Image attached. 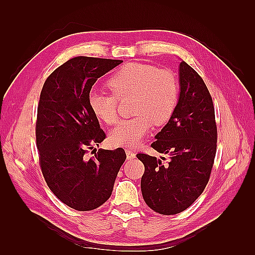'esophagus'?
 <instances>
[{
	"label": "esophagus",
	"mask_w": 255,
	"mask_h": 255,
	"mask_svg": "<svg viewBox=\"0 0 255 255\" xmlns=\"http://www.w3.org/2000/svg\"><path fill=\"white\" fill-rule=\"evenodd\" d=\"M126 154H127V159H128V160L134 159V156H136V153H134L133 151H132L131 149H129V148L126 149Z\"/></svg>",
	"instance_id": "34e87169"
}]
</instances>
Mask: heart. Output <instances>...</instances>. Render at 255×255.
Returning a JSON list of instances; mask_svg holds the SVG:
<instances>
[{
  "label": "heart",
  "mask_w": 255,
  "mask_h": 255,
  "mask_svg": "<svg viewBox=\"0 0 255 255\" xmlns=\"http://www.w3.org/2000/svg\"><path fill=\"white\" fill-rule=\"evenodd\" d=\"M112 95L90 94L92 113L108 126L118 119V101L132 99L130 119L119 122L110 134L115 145L133 147L141 141L152 126H161L170 121L175 112L180 88L171 70L159 69L153 64L131 62L118 69L107 80Z\"/></svg>",
  "instance_id": "obj_1"
}]
</instances>
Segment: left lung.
Segmentation results:
<instances>
[{
  "label": "left lung",
  "instance_id": "1",
  "mask_svg": "<svg viewBox=\"0 0 255 255\" xmlns=\"http://www.w3.org/2000/svg\"><path fill=\"white\" fill-rule=\"evenodd\" d=\"M180 85L175 112L151 143L163 156L137 154L144 165L143 199L161 215L182 213L202 195L217 151L213 99L202 77L185 61L180 63Z\"/></svg>",
  "mask_w": 255,
  "mask_h": 255
}]
</instances>
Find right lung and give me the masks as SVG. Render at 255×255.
Listing matches in <instances>:
<instances>
[{"label": "right lung", "mask_w": 255, "mask_h": 255, "mask_svg": "<svg viewBox=\"0 0 255 255\" xmlns=\"http://www.w3.org/2000/svg\"><path fill=\"white\" fill-rule=\"evenodd\" d=\"M122 60L74 57L45 81L37 108L36 144L48 187L79 211L93 210L111 197L117 173L126 160L123 148L99 149L85 154L106 138L89 97L92 86Z\"/></svg>", "instance_id": "1"}]
</instances>
